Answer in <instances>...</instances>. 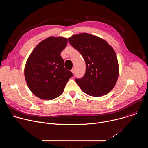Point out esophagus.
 I'll list each match as a JSON object with an SVG mask.
<instances>
[{"label": "esophagus", "mask_w": 148, "mask_h": 148, "mask_svg": "<svg viewBox=\"0 0 148 148\" xmlns=\"http://www.w3.org/2000/svg\"><path fill=\"white\" fill-rule=\"evenodd\" d=\"M71 71L72 72L73 74H74V69H73L71 70Z\"/></svg>", "instance_id": "1"}]
</instances>
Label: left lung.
<instances>
[{
	"mask_svg": "<svg viewBox=\"0 0 148 148\" xmlns=\"http://www.w3.org/2000/svg\"><path fill=\"white\" fill-rule=\"evenodd\" d=\"M68 40L86 61L85 75L75 79L82 91L94 97L109 93L119 75L118 61L114 49L103 38L87 33L74 34Z\"/></svg>",
	"mask_w": 148,
	"mask_h": 148,
	"instance_id": "obj_1",
	"label": "left lung"
}]
</instances>
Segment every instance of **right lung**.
Masks as SVG:
<instances>
[{"instance_id": "1", "label": "right lung", "mask_w": 148, "mask_h": 148, "mask_svg": "<svg viewBox=\"0 0 148 148\" xmlns=\"http://www.w3.org/2000/svg\"><path fill=\"white\" fill-rule=\"evenodd\" d=\"M67 44V38L47 37L36 46L26 61L24 72L27 86L41 99L59 97L73 76L64 68V61L60 56Z\"/></svg>"}]
</instances>
